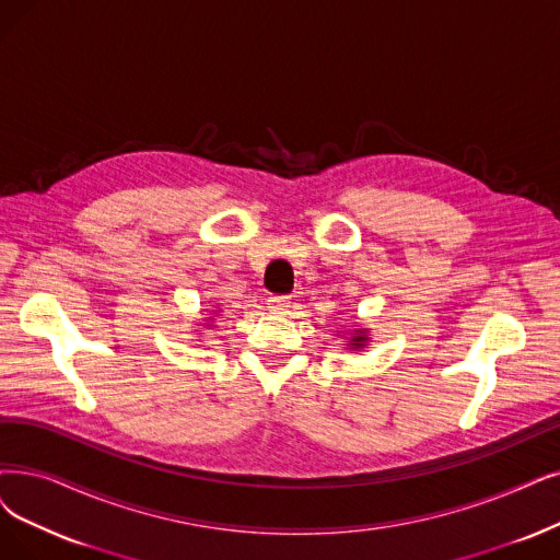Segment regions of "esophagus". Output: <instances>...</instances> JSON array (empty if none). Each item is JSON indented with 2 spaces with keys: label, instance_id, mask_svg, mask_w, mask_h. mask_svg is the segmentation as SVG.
Returning a JSON list of instances; mask_svg holds the SVG:
<instances>
[{
  "label": "esophagus",
  "instance_id": "obj_1",
  "mask_svg": "<svg viewBox=\"0 0 560 560\" xmlns=\"http://www.w3.org/2000/svg\"><path fill=\"white\" fill-rule=\"evenodd\" d=\"M266 305L271 312H287L289 307H292V301H289V296H268Z\"/></svg>",
  "mask_w": 560,
  "mask_h": 560
}]
</instances>
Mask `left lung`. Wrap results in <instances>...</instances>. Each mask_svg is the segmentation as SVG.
<instances>
[{"label":"left lung","instance_id":"obj_1","mask_svg":"<svg viewBox=\"0 0 560 560\" xmlns=\"http://www.w3.org/2000/svg\"><path fill=\"white\" fill-rule=\"evenodd\" d=\"M351 342H353V347H355V349H361V347H365V345H363V342H365V338H361V335H355V338H353Z\"/></svg>","mask_w":560,"mask_h":560}]
</instances>
